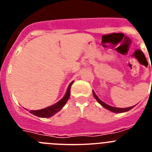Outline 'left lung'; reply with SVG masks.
<instances>
[{"instance_id": "1", "label": "left lung", "mask_w": 152, "mask_h": 152, "mask_svg": "<svg viewBox=\"0 0 152 152\" xmlns=\"http://www.w3.org/2000/svg\"><path fill=\"white\" fill-rule=\"evenodd\" d=\"M93 94H94V96L95 97V99L96 100V101L100 103L102 107H104L105 109H107V110H108L111 111V112H113V113H121L127 112V111L130 110L131 109H132L134 107H135V106H133V107H127V108H117V107H111V106L108 105V104H107V103H105L104 102L102 101L101 100H100V99H99V97L96 96V94H95L94 91H93Z\"/></svg>"}]
</instances>
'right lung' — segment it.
I'll use <instances>...</instances> for the list:
<instances>
[{
  "label": "right lung",
  "instance_id": "1",
  "mask_svg": "<svg viewBox=\"0 0 152 152\" xmlns=\"http://www.w3.org/2000/svg\"><path fill=\"white\" fill-rule=\"evenodd\" d=\"M73 83L74 81H72V82L68 85V89H67L66 93H65L64 96L61 98L59 101L57 102L56 103H55L54 105L45 107V108L42 109V110H30L29 113L33 114V115H35V116L42 118H49L52 116H54L55 114L57 113L58 112H59L61 109L63 108V107L66 104L67 101H68V99H69L70 97V95H71L70 91H71V87H72Z\"/></svg>",
  "mask_w": 152,
  "mask_h": 152
}]
</instances>
